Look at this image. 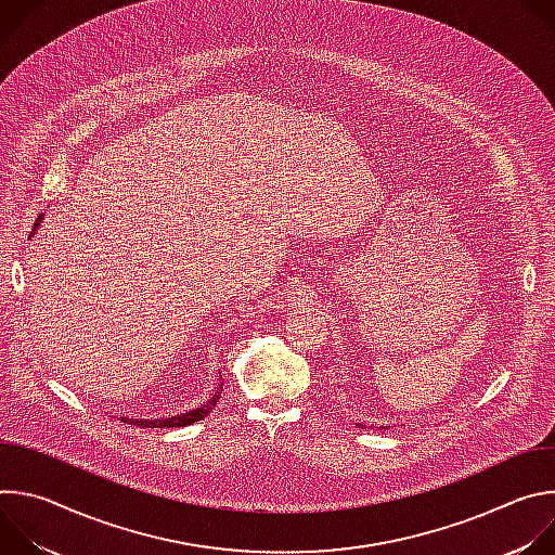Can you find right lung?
<instances>
[{"instance_id":"right-lung-1","label":"right lung","mask_w":555,"mask_h":555,"mask_svg":"<svg viewBox=\"0 0 555 555\" xmlns=\"http://www.w3.org/2000/svg\"><path fill=\"white\" fill-rule=\"evenodd\" d=\"M41 219H43V215H39V219H37L35 225H39ZM219 388H221V384H219ZM217 400H219V390L212 395V398H210L206 404H202V406H197V409H193V411H189V413L176 415V417H160V420L120 417V422H122V424H133V426H138V428H182V426H189V424H195V422L204 420V417L215 409Z\"/></svg>"}]
</instances>
